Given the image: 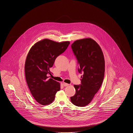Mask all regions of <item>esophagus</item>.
<instances>
[{
  "mask_svg": "<svg viewBox=\"0 0 133 133\" xmlns=\"http://www.w3.org/2000/svg\"><path fill=\"white\" fill-rule=\"evenodd\" d=\"M63 85L64 86L66 87V86H68L69 85V84H67V83H64Z\"/></svg>",
  "mask_w": 133,
  "mask_h": 133,
  "instance_id": "34e87169",
  "label": "esophagus"
}]
</instances>
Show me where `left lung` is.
I'll return each instance as SVG.
<instances>
[{
    "instance_id": "8db88e82",
    "label": "left lung",
    "mask_w": 133,
    "mask_h": 133,
    "mask_svg": "<svg viewBox=\"0 0 133 133\" xmlns=\"http://www.w3.org/2000/svg\"><path fill=\"white\" fill-rule=\"evenodd\" d=\"M83 72L80 85H74L76 93L70 99L78 107H84L92 101L101 86L105 73V59L101 48L91 38L77 40L71 45Z\"/></svg>"
}]
</instances>
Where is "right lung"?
<instances>
[{"instance_id":"obj_1","label":"right lung","mask_w":133,"mask_h":133,"mask_svg":"<svg viewBox=\"0 0 133 133\" xmlns=\"http://www.w3.org/2000/svg\"><path fill=\"white\" fill-rule=\"evenodd\" d=\"M69 44V41L57 42L44 39L33 45L27 54L24 67L26 82L35 100L42 105L52 103L60 89V83L47 75L51 74L50 69L56 58Z\"/></svg>"}]
</instances>
